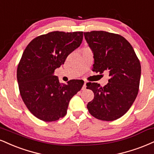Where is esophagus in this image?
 <instances>
[{
    "mask_svg": "<svg viewBox=\"0 0 154 154\" xmlns=\"http://www.w3.org/2000/svg\"><path fill=\"white\" fill-rule=\"evenodd\" d=\"M86 88H87V83L86 82H84V85H83V87H82V90H85V89H86Z\"/></svg>",
    "mask_w": 154,
    "mask_h": 154,
    "instance_id": "34e87169",
    "label": "esophagus"
}]
</instances>
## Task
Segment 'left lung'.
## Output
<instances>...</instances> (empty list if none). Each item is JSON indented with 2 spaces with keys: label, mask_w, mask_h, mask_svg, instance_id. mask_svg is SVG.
Segmentation results:
<instances>
[{
  "label": "left lung",
  "mask_w": 154,
  "mask_h": 154,
  "mask_svg": "<svg viewBox=\"0 0 154 154\" xmlns=\"http://www.w3.org/2000/svg\"><path fill=\"white\" fill-rule=\"evenodd\" d=\"M84 36L93 52L92 71L99 74L107 71L110 76L104 87L87 83V89L94 92V99L87 107L97 119L117 120L126 113L138 95L141 73L139 59L131 44L120 35L93 31L85 32Z\"/></svg>",
  "instance_id": "left-lung-1"
}]
</instances>
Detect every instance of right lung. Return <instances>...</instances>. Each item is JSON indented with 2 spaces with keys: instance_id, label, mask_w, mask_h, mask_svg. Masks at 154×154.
I'll return each mask as SVG.
<instances>
[{
  "instance_id": "add662e5",
  "label": "right lung",
  "mask_w": 154,
  "mask_h": 154,
  "mask_svg": "<svg viewBox=\"0 0 154 154\" xmlns=\"http://www.w3.org/2000/svg\"><path fill=\"white\" fill-rule=\"evenodd\" d=\"M83 32L53 31L37 36L24 50L17 68V80L24 104L35 117L56 121L66 114L70 100L84 81L61 84L54 70L82 44Z\"/></svg>"
}]
</instances>
